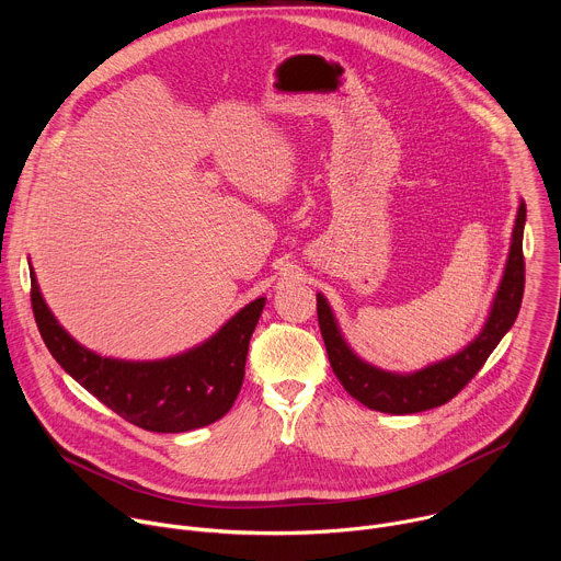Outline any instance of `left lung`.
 Returning a JSON list of instances; mask_svg holds the SVG:
<instances>
[{
    "mask_svg": "<svg viewBox=\"0 0 561 561\" xmlns=\"http://www.w3.org/2000/svg\"><path fill=\"white\" fill-rule=\"evenodd\" d=\"M524 224L526 204L522 199L513 226L506 268L482 333L459 353L442 362L428 364L422 370L390 373L357 357L353 348L346 344L327 297L322 293H317L319 331H322L333 373L337 375L346 392L353 394L357 402H362L370 411L390 415L422 413L450 402V399L477 375V370L484 366L489 355L515 324L524 297Z\"/></svg>",
    "mask_w": 561,
    "mask_h": 561,
    "instance_id": "1",
    "label": "left lung"
}]
</instances>
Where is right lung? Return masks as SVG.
I'll return each mask as SVG.
<instances>
[{
    "label": "right lung",
    "instance_id": "1",
    "mask_svg": "<svg viewBox=\"0 0 561 561\" xmlns=\"http://www.w3.org/2000/svg\"><path fill=\"white\" fill-rule=\"evenodd\" d=\"M31 304L50 355L104 407L144 431L186 433L221 420L232 409L266 297L234 312L204 344L157 362L102 357L77 344L46 306L33 266Z\"/></svg>",
    "mask_w": 561,
    "mask_h": 561
}]
</instances>
